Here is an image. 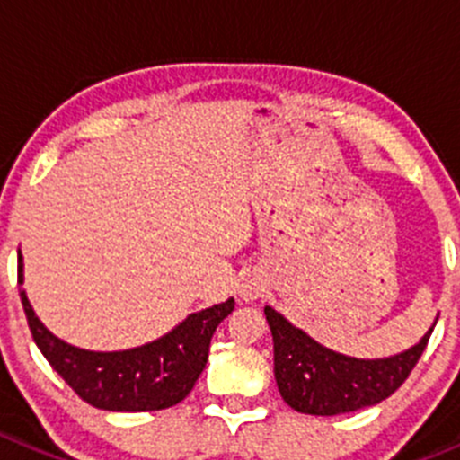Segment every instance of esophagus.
<instances>
[{
    "label": "esophagus",
    "mask_w": 460,
    "mask_h": 460,
    "mask_svg": "<svg viewBox=\"0 0 460 460\" xmlns=\"http://www.w3.org/2000/svg\"><path fill=\"white\" fill-rule=\"evenodd\" d=\"M240 297H243L244 302H252V299H256V290L254 288H247V286H244V288L240 290Z\"/></svg>",
    "instance_id": "obj_1"
}]
</instances>
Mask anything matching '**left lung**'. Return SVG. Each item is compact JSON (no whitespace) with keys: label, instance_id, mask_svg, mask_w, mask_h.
Segmentation results:
<instances>
[{"label":"left lung","instance_id":"8db88e82","mask_svg":"<svg viewBox=\"0 0 460 460\" xmlns=\"http://www.w3.org/2000/svg\"><path fill=\"white\" fill-rule=\"evenodd\" d=\"M265 320L274 341V379L283 402L297 413L341 415L367 409L404 384L427 347L433 327L409 349L385 358H354L341 354L288 317L265 306Z\"/></svg>","mask_w":460,"mask_h":460}]
</instances>
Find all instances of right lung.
Here are the masks:
<instances>
[{
	"label": "right lung",
	"instance_id": "right-lung-1",
	"mask_svg": "<svg viewBox=\"0 0 460 460\" xmlns=\"http://www.w3.org/2000/svg\"><path fill=\"white\" fill-rule=\"evenodd\" d=\"M17 283H24V259L17 256ZM29 329L49 366L94 409L143 413L179 404L199 379L208 358L210 338L234 311V297L190 313L161 338L131 349H84L54 336L20 290Z\"/></svg>",
	"mask_w": 460,
	"mask_h": 460
}]
</instances>
